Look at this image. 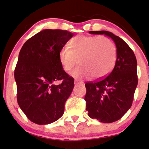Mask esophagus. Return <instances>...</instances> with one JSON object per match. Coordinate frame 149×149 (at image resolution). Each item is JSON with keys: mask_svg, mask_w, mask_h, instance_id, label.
Instances as JSON below:
<instances>
[{"mask_svg": "<svg viewBox=\"0 0 149 149\" xmlns=\"http://www.w3.org/2000/svg\"><path fill=\"white\" fill-rule=\"evenodd\" d=\"M74 83H75V84H79L81 83V82H80V81L78 80H75Z\"/></svg>", "mask_w": 149, "mask_h": 149, "instance_id": "esophagus-1", "label": "esophagus"}]
</instances>
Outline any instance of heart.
Here are the masks:
<instances>
[{
    "label": "heart",
    "instance_id": "obj_1",
    "mask_svg": "<svg viewBox=\"0 0 149 149\" xmlns=\"http://www.w3.org/2000/svg\"><path fill=\"white\" fill-rule=\"evenodd\" d=\"M70 49L63 47L58 54L63 70L69 71L76 65H80L71 73L74 78H102L112 70L116 60L114 43L105 36H78L69 42Z\"/></svg>",
    "mask_w": 149,
    "mask_h": 149
}]
</instances>
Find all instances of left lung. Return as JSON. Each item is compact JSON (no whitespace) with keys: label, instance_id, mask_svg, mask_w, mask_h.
<instances>
[{"label":"left lung","instance_id":"8db88e82","mask_svg":"<svg viewBox=\"0 0 149 149\" xmlns=\"http://www.w3.org/2000/svg\"><path fill=\"white\" fill-rule=\"evenodd\" d=\"M89 33L111 38L117 48L116 65L109 76L85 84L88 116L103 123H111L120 120L132 105L137 85V60L129 45L113 33L90 31Z\"/></svg>","mask_w":149,"mask_h":149}]
</instances>
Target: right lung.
Instances as JSON below:
<instances>
[{
  "mask_svg": "<svg viewBox=\"0 0 149 149\" xmlns=\"http://www.w3.org/2000/svg\"><path fill=\"white\" fill-rule=\"evenodd\" d=\"M73 33L67 30L44 29L22 47L14 78L17 101L27 118L38 125H48L61 118L74 80L62 67L58 54ZM57 80L63 81L58 86Z\"/></svg>",
  "mask_w": 149,
  "mask_h": 149,
  "instance_id": "add662e5",
  "label": "right lung"
}]
</instances>
